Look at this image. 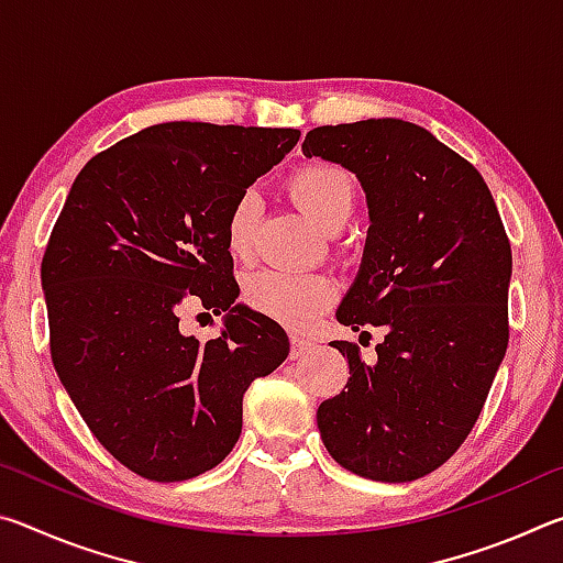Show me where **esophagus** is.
I'll return each mask as SVG.
<instances>
[{"mask_svg": "<svg viewBox=\"0 0 563 563\" xmlns=\"http://www.w3.org/2000/svg\"><path fill=\"white\" fill-rule=\"evenodd\" d=\"M310 350H312V342L310 340H305L300 335H290V357L292 360L308 355Z\"/></svg>", "mask_w": 563, "mask_h": 563, "instance_id": "obj_1", "label": "esophagus"}]
</instances>
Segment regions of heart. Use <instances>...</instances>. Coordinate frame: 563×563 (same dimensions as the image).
Segmentation results:
<instances>
[{
	"label": "heart",
	"instance_id": "1",
	"mask_svg": "<svg viewBox=\"0 0 563 563\" xmlns=\"http://www.w3.org/2000/svg\"><path fill=\"white\" fill-rule=\"evenodd\" d=\"M290 198L322 231L335 233L355 208V184L345 170L332 164H308L295 170ZM261 201L255 190L238 196L225 221L228 251L245 258L253 247ZM243 295L253 310L263 312L288 328H308L335 300V285L320 273L261 271L245 280Z\"/></svg>",
	"mask_w": 563,
	"mask_h": 563
}]
</instances>
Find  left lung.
<instances>
[{"mask_svg":"<svg viewBox=\"0 0 563 563\" xmlns=\"http://www.w3.org/2000/svg\"><path fill=\"white\" fill-rule=\"evenodd\" d=\"M302 154L365 190V251L338 320L387 332L375 365L332 342L350 377L318 407L322 444L365 479L415 482L460 450L507 352L509 238L479 170L417 123L318 126Z\"/></svg>","mask_w":563,"mask_h":563,"instance_id":"obj_1","label":"left lung"}]
</instances>
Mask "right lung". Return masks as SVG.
Here are the masks:
<instances>
[{
    "label": "right lung",
    "mask_w": 563,
    "mask_h": 563,
    "mask_svg": "<svg viewBox=\"0 0 563 563\" xmlns=\"http://www.w3.org/2000/svg\"><path fill=\"white\" fill-rule=\"evenodd\" d=\"M298 139L156 123L93 156L66 196L42 261L56 375L113 460L151 482L221 464L247 385L288 357L278 322L235 302L225 221ZM188 301L224 312L221 336L179 332Z\"/></svg>",
    "instance_id": "add662e5"
}]
</instances>
